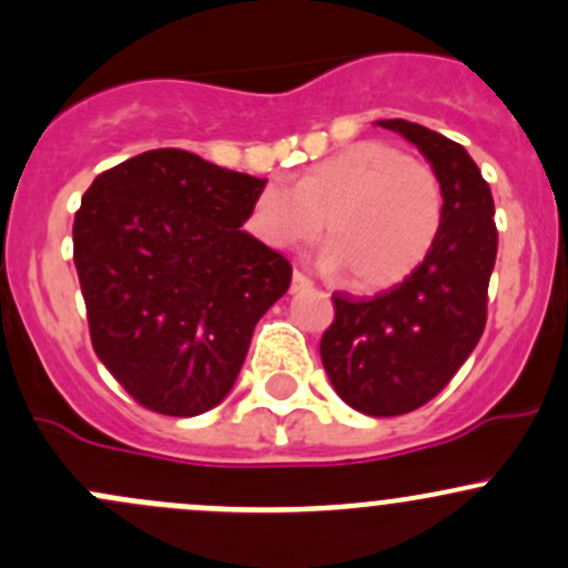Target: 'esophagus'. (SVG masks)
Listing matches in <instances>:
<instances>
[{
    "label": "esophagus",
    "mask_w": 568,
    "mask_h": 568,
    "mask_svg": "<svg viewBox=\"0 0 568 568\" xmlns=\"http://www.w3.org/2000/svg\"><path fill=\"white\" fill-rule=\"evenodd\" d=\"M307 288H313L311 280H307L302 272H294V277H291V291L296 294V291H307Z\"/></svg>",
    "instance_id": "34e87169"
}]
</instances>
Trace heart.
<instances>
[{
    "instance_id": "heart-1",
    "label": "heart",
    "mask_w": 568,
    "mask_h": 568,
    "mask_svg": "<svg viewBox=\"0 0 568 568\" xmlns=\"http://www.w3.org/2000/svg\"><path fill=\"white\" fill-rule=\"evenodd\" d=\"M445 214L437 173L387 142H357L313 164L296 186L268 181L250 227L274 250L316 242L324 272H346L357 291H382L409 277L428 255Z\"/></svg>"
}]
</instances>
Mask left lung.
<instances>
[{
	"mask_svg": "<svg viewBox=\"0 0 568 568\" xmlns=\"http://www.w3.org/2000/svg\"><path fill=\"white\" fill-rule=\"evenodd\" d=\"M379 125L428 159L445 192L443 225L404 283L371 300L332 296L335 321L321 337V363L352 409L395 417L443 390L484 335L497 227L489 183L459 142L409 120Z\"/></svg>",
	"mask_w": 568,
	"mask_h": 568,
	"instance_id": "left-lung-1",
	"label": "left lung"
}]
</instances>
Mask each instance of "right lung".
I'll return each instance as SVG.
<instances>
[{
	"mask_svg": "<svg viewBox=\"0 0 568 568\" xmlns=\"http://www.w3.org/2000/svg\"><path fill=\"white\" fill-rule=\"evenodd\" d=\"M266 178L159 148L106 170L73 220L90 341L159 415L194 417L233 390L291 263L247 231Z\"/></svg>",
	"mask_w": 568,
	"mask_h": 568,
	"instance_id": "1",
	"label": "right lung"
}]
</instances>
